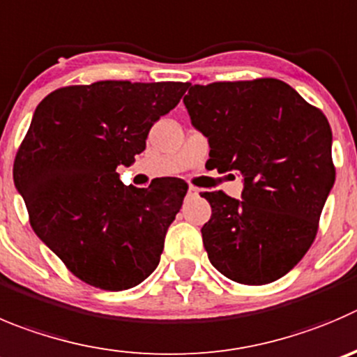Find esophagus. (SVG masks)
Instances as JSON below:
<instances>
[{
    "instance_id": "1",
    "label": "esophagus",
    "mask_w": 357,
    "mask_h": 357,
    "mask_svg": "<svg viewBox=\"0 0 357 357\" xmlns=\"http://www.w3.org/2000/svg\"><path fill=\"white\" fill-rule=\"evenodd\" d=\"M198 195H199V189L195 188V185H189L188 196H198Z\"/></svg>"
}]
</instances>
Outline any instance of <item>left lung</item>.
<instances>
[{"instance_id":"1","label":"left lung","mask_w":357,"mask_h":357,"mask_svg":"<svg viewBox=\"0 0 357 357\" xmlns=\"http://www.w3.org/2000/svg\"><path fill=\"white\" fill-rule=\"evenodd\" d=\"M191 124L210 145L208 168L242 175V198L203 192L212 266L247 286L293 270L310 249L335 184L333 135L321 110L277 79L185 86Z\"/></svg>"}]
</instances>
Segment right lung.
<instances>
[{
  "mask_svg": "<svg viewBox=\"0 0 357 357\" xmlns=\"http://www.w3.org/2000/svg\"><path fill=\"white\" fill-rule=\"evenodd\" d=\"M184 93L182 82L101 80L54 91L36 107L13 182L36 236L84 282L124 291L158 268L188 184L138 189L117 168L133 165L152 124Z\"/></svg>",
  "mask_w": 357,
  "mask_h": 357,
  "instance_id": "right-lung-1",
  "label": "right lung"
}]
</instances>
